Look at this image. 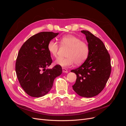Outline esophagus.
I'll use <instances>...</instances> for the list:
<instances>
[{"instance_id":"obj_1","label":"esophagus","mask_w":126,"mask_h":126,"mask_svg":"<svg viewBox=\"0 0 126 126\" xmlns=\"http://www.w3.org/2000/svg\"><path fill=\"white\" fill-rule=\"evenodd\" d=\"M62 69H63V72H64V73H68V71L67 70V69H66L65 68H63Z\"/></svg>"}]
</instances>
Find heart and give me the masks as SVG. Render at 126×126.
Segmentation results:
<instances>
[{"label": "heart", "instance_id": "heart-1", "mask_svg": "<svg viewBox=\"0 0 126 126\" xmlns=\"http://www.w3.org/2000/svg\"><path fill=\"white\" fill-rule=\"evenodd\" d=\"M62 46L69 47L66 58H58L56 63L63 67L82 63L87 59L89 54V47L86 42L81 41L80 38L72 35H68L60 38ZM59 48V44L54 40L48 42L47 49L49 53L54 57H57Z\"/></svg>", "mask_w": 126, "mask_h": 126}]
</instances>
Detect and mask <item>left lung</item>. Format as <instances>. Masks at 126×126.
Segmentation results:
<instances>
[{
  "label": "left lung",
  "instance_id": "1",
  "mask_svg": "<svg viewBox=\"0 0 126 126\" xmlns=\"http://www.w3.org/2000/svg\"><path fill=\"white\" fill-rule=\"evenodd\" d=\"M89 47L87 59L81 66L71 70L77 75L72 88L80 96H96L104 89L111 70L110 55L103 42L87 30H82Z\"/></svg>",
  "mask_w": 126,
  "mask_h": 126
}]
</instances>
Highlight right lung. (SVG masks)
Listing matches in <instances>:
<instances>
[{"instance_id":"right-lung-1","label":"right lung","mask_w":126,"mask_h":126,"mask_svg":"<svg viewBox=\"0 0 126 126\" xmlns=\"http://www.w3.org/2000/svg\"><path fill=\"white\" fill-rule=\"evenodd\" d=\"M58 34L38 33L27 40L19 51L15 67L17 77L22 88L30 96H45L51 90L54 79L62 74V68L58 64L46 69L52 62L48 43Z\"/></svg>"}]
</instances>
